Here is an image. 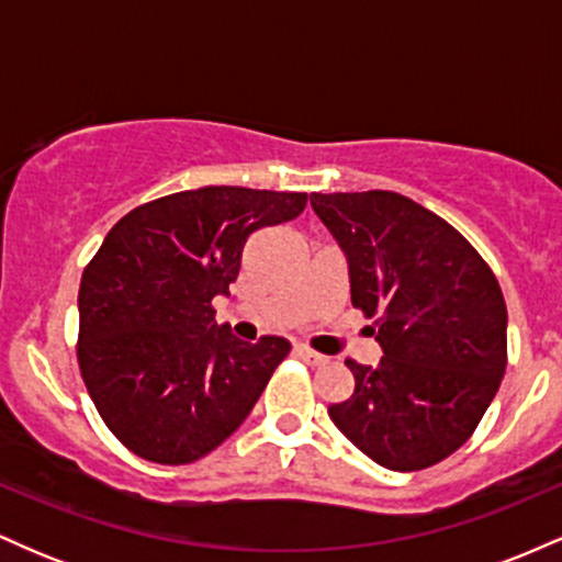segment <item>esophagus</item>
<instances>
[{
  "mask_svg": "<svg viewBox=\"0 0 562 562\" xmlns=\"http://www.w3.org/2000/svg\"><path fill=\"white\" fill-rule=\"evenodd\" d=\"M293 351H295V357H301L306 364H325L327 362V357H322V353L314 351V348H308V346H303V344L295 346Z\"/></svg>",
  "mask_w": 562,
  "mask_h": 562,
  "instance_id": "obj_1",
  "label": "esophagus"
}]
</instances>
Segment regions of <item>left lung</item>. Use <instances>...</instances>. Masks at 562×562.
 <instances>
[{"label": "left lung", "mask_w": 562, "mask_h": 562, "mask_svg": "<svg viewBox=\"0 0 562 562\" xmlns=\"http://www.w3.org/2000/svg\"><path fill=\"white\" fill-rule=\"evenodd\" d=\"M312 209L383 348L375 367L346 359L357 385L327 415L378 465H436L468 441L505 375L499 282L460 232L398 192H312Z\"/></svg>", "instance_id": "1"}]
</instances>
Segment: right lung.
I'll list each match as a JSON object with an SVG mask.
<instances>
[{"label": "right lung", "mask_w": 562, "mask_h": 562, "mask_svg": "<svg viewBox=\"0 0 562 562\" xmlns=\"http://www.w3.org/2000/svg\"><path fill=\"white\" fill-rule=\"evenodd\" d=\"M306 192L200 187L128 211L83 269L79 367L113 436L158 465H187L240 428L288 357L218 327L256 229L290 222Z\"/></svg>", "instance_id": "1"}]
</instances>
